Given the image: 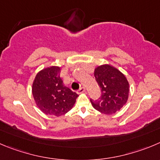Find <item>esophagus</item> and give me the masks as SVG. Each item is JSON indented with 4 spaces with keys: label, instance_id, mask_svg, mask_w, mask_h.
I'll return each instance as SVG.
<instances>
[{
    "label": "esophagus",
    "instance_id": "1",
    "mask_svg": "<svg viewBox=\"0 0 160 160\" xmlns=\"http://www.w3.org/2000/svg\"><path fill=\"white\" fill-rule=\"evenodd\" d=\"M85 91H86V89H85L84 87H81L78 89V93H82V92H84Z\"/></svg>",
    "mask_w": 160,
    "mask_h": 160
}]
</instances>
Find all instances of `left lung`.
<instances>
[{"mask_svg":"<svg viewBox=\"0 0 160 160\" xmlns=\"http://www.w3.org/2000/svg\"><path fill=\"white\" fill-rule=\"evenodd\" d=\"M94 76L101 89L102 95L98 100H90L92 107L105 115L115 114L128 100L130 87L127 78L117 68L109 64L95 68Z\"/></svg>","mask_w":160,"mask_h":160,"instance_id":"1","label":"left lung"}]
</instances>
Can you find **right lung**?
<instances>
[{"instance_id":"add662e5","label":"right lung","mask_w":160,"mask_h":160,"mask_svg":"<svg viewBox=\"0 0 160 160\" xmlns=\"http://www.w3.org/2000/svg\"><path fill=\"white\" fill-rule=\"evenodd\" d=\"M61 68L52 66L39 71L33 80L32 93L36 104L45 115L61 116L69 112L78 97L64 86Z\"/></svg>"}]
</instances>
